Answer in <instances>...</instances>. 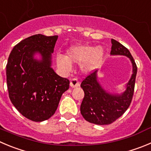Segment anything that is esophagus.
Listing matches in <instances>:
<instances>
[{"mask_svg": "<svg viewBox=\"0 0 151 151\" xmlns=\"http://www.w3.org/2000/svg\"><path fill=\"white\" fill-rule=\"evenodd\" d=\"M70 86H71V88H77V87H78L80 86V83H79L77 79L73 78L70 81Z\"/></svg>", "mask_w": 151, "mask_h": 151, "instance_id": "1", "label": "esophagus"}]
</instances>
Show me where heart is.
<instances>
[{"label":"heart","instance_id":"heart-1","mask_svg":"<svg viewBox=\"0 0 151 151\" xmlns=\"http://www.w3.org/2000/svg\"><path fill=\"white\" fill-rule=\"evenodd\" d=\"M104 56L101 47L88 45H76L69 47L66 56L58 54L56 62L59 68L64 72H69L72 68V63L81 64V69L85 73H90L98 68L102 63Z\"/></svg>","mask_w":151,"mask_h":151}]
</instances>
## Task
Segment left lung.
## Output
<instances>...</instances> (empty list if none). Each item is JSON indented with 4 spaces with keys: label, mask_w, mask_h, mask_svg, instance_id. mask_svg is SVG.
<instances>
[{
    "label": "left lung",
    "mask_w": 151,
    "mask_h": 151,
    "mask_svg": "<svg viewBox=\"0 0 151 151\" xmlns=\"http://www.w3.org/2000/svg\"><path fill=\"white\" fill-rule=\"evenodd\" d=\"M112 56H125L133 65V74L124 92L110 93L103 88L98 80V71L91 73L81 83L84 98L80 106V112L85 120L98 125L110 124L122 116L130 105L134 92L137 67L127 47L120 42L112 39Z\"/></svg>",
    "instance_id": "8db88e82"
}]
</instances>
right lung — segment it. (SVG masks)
Returning <instances> with one entry per match:
<instances>
[{
    "label": "right lung",
    "mask_w": 151,
    "mask_h": 151,
    "mask_svg": "<svg viewBox=\"0 0 151 151\" xmlns=\"http://www.w3.org/2000/svg\"><path fill=\"white\" fill-rule=\"evenodd\" d=\"M58 36H31L13 47L6 65L9 97L17 110L33 122L47 120L56 112L69 80L51 68ZM40 55V59L35 57Z\"/></svg>",
    "instance_id": "right-lung-1"
}]
</instances>
